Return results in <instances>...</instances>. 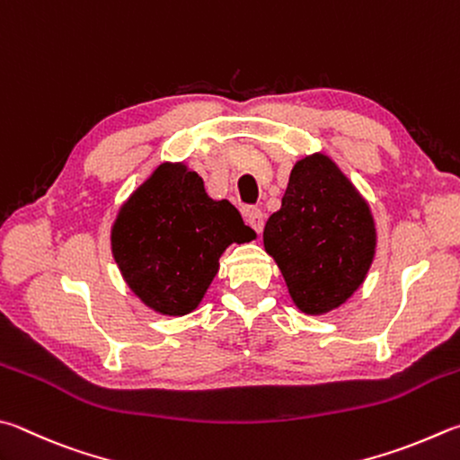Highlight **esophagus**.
Instances as JSON below:
<instances>
[{
    "label": "esophagus",
    "instance_id": "esophagus-1",
    "mask_svg": "<svg viewBox=\"0 0 460 460\" xmlns=\"http://www.w3.org/2000/svg\"><path fill=\"white\" fill-rule=\"evenodd\" d=\"M247 223L252 225V229H255L257 233L263 231V225H265V215L261 208H249L247 211Z\"/></svg>",
    "mask_w": 460,
    "mask_h": 460
}]
</instances>
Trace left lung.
Returning a JSON list of instances; mask_svg holds the SVG:
<instances>
[{
  "instance_id": "1",
  "label": "left lung",
  "mask_w": 460,
  "mask_h": 460,
  "mask_svg": "<svg viewBox=\"0 0 460 460\" xmlns=\"http://www.w3.org/2000/svg\"><path fill=\"white\" fill-rule=\"evenodd\" d=\"M263 243L305 314L346 302L368 273L376 229L368 205L328 156L296 163L281 208L265 223Z\"/></svg>"
}]
</instances>
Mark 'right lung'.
I'll return each mask as SVG.
<instances>
[{"mask_svg": "<svg viewBox=\"0 0 460 460\" xmlns=\"http://www.w3.org/2000/svg\"><path fill=\"white\" fill-rule=\"evenodd\" d=\"M253 237L235 207L207 197L195 172L161 164L120 208L112 253L148 307L185 315L203 299L227 245Z\"/></svg>", "mask_w": 460, "mask_h": 460, "instance_id": "obj_1", "label": "right lung"}]
</instances>
